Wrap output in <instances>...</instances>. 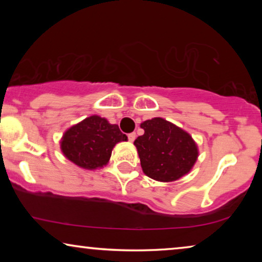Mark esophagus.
I'll use <instances>...</instances> for the list:
<instances>
[{
    "mask_svg": "<svg viewBox=\"0 0 262 262\" xmlns=\"http://www.w3.org/2000/svg\"><path fill=\"white\" fill-rule=\"evenodd\" d=\"M127 137H128V141L134 142L136 139V134H135V132H131V134L127 135Z\"/></svg>",
    "mask_w": 262,
    "mask_h": 262,
    "instance_id": "esophagus-1",
    "label": "esophagus"
}]
</instances>
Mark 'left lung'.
I'll list each match as a JSON object with an SVG mask.
<instances>
[{"mask_svg": "<svg viewBox=\"0 0 262 262\" xmlns=\"http://www.w3.org/2000/svg\"><path fill=\"white\" fill-rule=\"evenodd\" d=\"M144 135L134 144L138 150L141 166L149 178L157 181H175L192 169L198 148L187 132L174 124L154 118L141 124Z\"/></svg>", "mask_w": 262, "mask_h": 262, "instance_id": "1", "label": "left lung"}]
</instances>
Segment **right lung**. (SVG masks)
<instances>
[{"label":"right lung","instance_id":"1","mask_svg":"<svg viewBox=\"0 0 262 262\" xmlns=\"http://www.w3.org/2000/svg\"><path fill=\"white\" fill-rule=\"evenodd\" d=\"M126 135L105 118L92 116L64 134L60 148L67 159L85 169H95L108 162L113 146L126 141Z\"/></svg>","mask_w":262,"mask_h":262}]
</instances>
